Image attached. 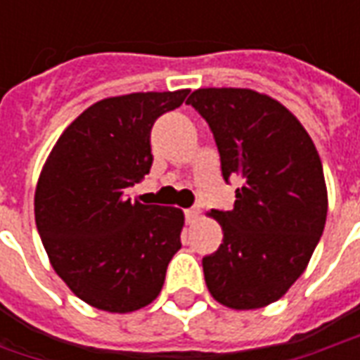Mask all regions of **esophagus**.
<instances>
[{
  "label": "esophagus",
  "instance_id": "esophagus-1",
  "mask_svg": "<svg viewBox=\"0 0 360 360\" xmlns=\"http://www.w3.org/2000/svg\"><path fill=\"white\" fill-rule=\"evenodd\" d=\"M185 218H187V224H195L196 219L200 218V208H188V210H185Z\"/></svg>",
  "mask_w": 360,
  "mask_h": 360
}]
</instances>
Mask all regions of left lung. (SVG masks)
Returning <instances> with one entry per match:
<instances>
[{"label":"left lung","instance_id":"1","mask_svg":"<svg viewBox=\"0 0 360 360\" xmlns=\"http://www.w3.org/2000/svg\"><path fill=\"white\" fill-rule=\"evenodd\" d=\"M210 125L224 179L239 175L233 210H212L224 241L202 258L210 295L233 310L281 299L307 270L328 214L324 169L301 121L250 89H198L188 96Z\"/></svg>","mask_w":360,"mask_h":360}]
</instances>
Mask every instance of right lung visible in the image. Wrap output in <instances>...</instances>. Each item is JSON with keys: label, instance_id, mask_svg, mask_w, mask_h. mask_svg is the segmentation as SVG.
<instances>
[{"label": "right lung", "instance_id": "obj_1", "mask_svg": "<svg viewBox=\"0 0 360 360\" xmlns=\"http://www.w3.org/2000/svg\"><path fill=\"white\" fill-rule=\"evenodd\" d=\"M191 90L134 92L90 105L51 148L34 193V218L53 270L79 299L133 312L156 299L181 249L185 214L131 202L127 187L152 165L150 131Z\"/></svg>", "mask_w": 360, "mask_h": 360}]
</instances>
